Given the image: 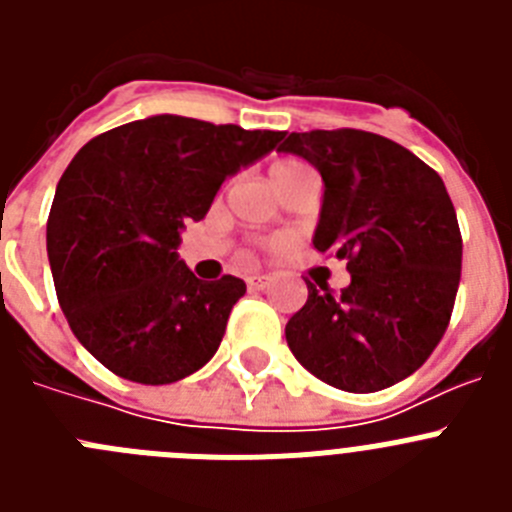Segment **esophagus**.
<instances>
[{
    "label": "esophagus",
    "instance_id": "34e87169",
    "mask_svg": "<svg viewBox=\"0 0 512 512\" xmlns=\"http://www.w3.org/2000/svg\"><path fill=\"white\" fill-rule=\"evenodd\" d=\"M246 284L251 289H266L271 284V277L269 274H251V277L246 279Z\"/></svg>",
    "mask_w": 512,
    "mask_h": 512
}]
</instances>
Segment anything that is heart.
<instances>
[{
  "label": "heart",
  "mask_w": 512,
  "mask_h": 512,
  "mask_svg": "<svg viewBox=\"0 0 512 512\" xmlns=\"http://www.w3.org/2000/svg\"><path fill=\"white\" fill-rule=\"evenodd\" d=\"M297 169H305V166L297 164V161H279V164L271 169V174H287V171H297Z\"/></svg>",
  "instance_id": "b5f03b06"
}]
</instances>
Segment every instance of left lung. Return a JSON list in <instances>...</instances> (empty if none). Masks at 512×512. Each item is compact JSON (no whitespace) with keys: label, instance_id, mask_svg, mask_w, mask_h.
Returning <instances> with one entry per match:
<instances>
[{"label":"left lung","instance_id":"obj_1","mask_svg":"<svg viewBox=\"0 0 512 512\" xmlns=\"http://www.w3.org/2000/svg\"><path fill=\"white\" fill-rule=\"evenodd\" d=\"M323 176L312 246L346 259L341 295L307 282L289 351L346 392H377L423 366L446 333L461 277V233L443 179L400 143L364 130L289 133ZM323 289V287H320Z\"/></svg>","mask_w":512,"mask_h":512}]
</instances>
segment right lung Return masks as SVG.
<instances>
[{"label": "right lung", "mask_w": 512, "mask_h": 512, "mask_svg": "<svg viewBox=\"0 0 512 512\" xmlns=\"http://www.w3.org/2000/svg\"><path fill=\"white\" fill-rule=\"evenodd\" d=\"M284 135L151 115L76 153L45 241L58 305L99 364L130 382L171 384L215 356L246 284L194 277L179 259L182 230L207 215L228 176Z\"/></svg>", "instance_id": "obj_1"}]
</instances>
